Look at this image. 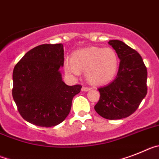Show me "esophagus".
I'll list each match as a JSON object with an SVG mask.
<instances>
[{
    "label": "esophagus",
    "instance_id": "esophagus-1",
    "mask_svg": "<svg viewBox=\"0 0 159 159\" xmlns=\"http://www.w3.org/2000/svg\"><path fill=\"white\" fill-rule=\"evenodd\" d=\"M90 88L89 87H85V86H83V87L81 88V90L84 91V92H87V91L90 90Z\"/></svg>",
    "mask_w": 159,
    "mask_h": 159
}]
</instances>
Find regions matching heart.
Masks as SVG:
<instances>
[{
    "mask_svg": "<svg viewBox=\"0 0 159 159\" xmlns=\"http://www.w3.org/2000/svg\"><path fill=\"white\" fill-rule=\"evenodd\" d=\"M119 66V58L112 48L90 47L78 50L66 59L64 70L70 77L79 76L85 72V78L90 83L103 85L112 81Z\"/></svg>",
    "mask_w": 159,
    "mask_h": 159,
    "instance_id": "1",
    "label": "heart"
}]
</instances>
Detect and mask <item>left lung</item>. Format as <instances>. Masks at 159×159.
I'll return each mask as SVG.
<instances>
[{"label": "left lung", "mask_w": 159, "mask_h": 159, "mask_svg": "<svg viewBox=\"0 0 159 159\" xmlns=\"http://www.w3.org/2000/svg\"><path fill=\"white\" fill-rule=\"evenodd\" d=\"M120 59L116 78L98 89L100 98L96 112L110 120L121 119L139 108L147 93V70L137 51L118 40L109 41Z\"/></svg>", "instance_id": "left-lung-1"}]
</instances>
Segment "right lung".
I'll return each mask as SVG.
<instances>
[{
  "mask_svg": "<svg viewBox=\"0 0 159 159\" xmlns=\"http://www.w3.org/2000/svg\"><path fill=\"white\" fill-rule=\"evenodd\" d=\"M63 65L62 44H44L27 52L15 66L13 98L25 121L51 127L70 114L72 100L81 85L65 83L60 72Z\"/></svg>",
  "mask_w": 159,
  "mask_h": 159,
  "instance_id": "1",
  "label": "right lung"
}]
</instances>
